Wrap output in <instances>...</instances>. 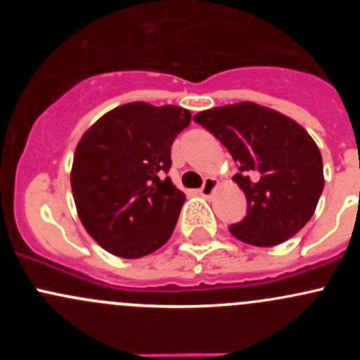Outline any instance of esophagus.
I'll list each match as a JSON object with an SVG mask.
<instances>
[{
	"instance_id": "obj_1",
	"label": "esophagus",
	"mask_w": 360,
	"mask_h": 360,
	"mask_svg": "<svg viewBox=\"0 0 360 360\" xmlns=\"http://www.w3.org/2000/svg\"><path fill=\"white\" fill-rule=\"evenodd\" d=\"M217 188V181L214 179V177H207L205 181H203L202 188H200V195L202 197H210V195L214 193V190Z\"/></svg>"
}]
</instances>
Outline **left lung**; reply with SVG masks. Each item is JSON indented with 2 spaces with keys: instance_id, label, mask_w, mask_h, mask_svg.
Listing matches in <instances>:
<instances>
[{
  "instance_id": "left-lung-1",
  "label": "left lung",
  "mask_w": 360,
  "mask_h": 360,
  "mask_svg": "<svg viewBox=\"0 0 360 360\" xmlns=\"http://www.w3.org/2000/svg\"><path fill=\"white\" fill-rule=\"evenodd\" d=\"M193 120L238 163L233 179L248 198V214L231 224V235L256 248L294 237L314 216L324 190L321 151L307 130L254 103L212 108Z\"/></svg>"
}]
</instances>
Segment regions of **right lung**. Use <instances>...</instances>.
I'll return each instance as SVG.
<instances>
[{
  "instance_id": "obj_1",
  "label": "right lung",
  "mask_w": 360,
  "mask_h": 360,
  "mask_svg": "<svg viewBox=\"0 0 360 360\" xmlns=\"http://www.w3.org/2000/svg\"><path fill=\"white\" fill-rule=\"evenodd\" d=\"M191 122L179 106L130 103L106 112L75 151L71 190L90 237L115 256L136 259L165 244L184 197L169 172L170 146Z\"/></svg>"
}]
</instances>
